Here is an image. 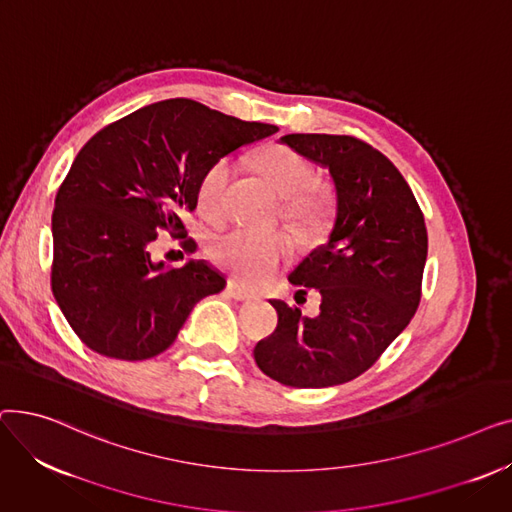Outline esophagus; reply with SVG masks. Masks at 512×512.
Listing matches in <instances>:
<instances>
[{"mask_svg":"<svg viewBox=\"0 0 512 512\" xmlns=\"http://www.w3.org/2000/svg\"><path fill=\"white\" fill-rule=\"evenodd\" d=\"M226 290H228L230 297L236 299V301H251V299H255V294H253L251 290H247L245 286H240V284L234 282V280H228Z\"/></svg>","mask_w":512,"mask_h":512,"instance_id":"1","label":"esophagus"}]
</instances>
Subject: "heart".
<instances>
[{"mask_svg":"<svg viewBox=\"0 0 512 512\" xmlns=\"http://www.w3.org/2000/svg\"><path fill=\"white\" fill-rule=\"evenodd\" d=\"M257 168L270 180L276 191L286 197L284 215L305 232L324 228L334 211V195L328 186L315 184V168L292 149L276 147L255 159ZM232 164L228 157L215 159L201 174L197 186V205L203 218L220 222L228 209V188ZM294 242L284 232H255L234 228L215 234L209 240V257L222 270L245 284L270 280L292 257Z\"/></svg>","mask_w":512,"mask_h":512,"instance_id":"b5f03b06","label":"heart"}]
</instances>
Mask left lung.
Here are the masks:
<instances>
[{"instance_id":"8db88e82","label":"left lung","mask_w":512,"mask_h":512,"mask_svg":"<svg viewBox=\"0 0 512 512\" xmlns=\"http://www.w3.org/2000/svg\"><path fill=\"white\" fill-rule=\"evenodd\" d=\"M282 143L326 166L336 224L288 280L317 288V317L270 301L278 328L255 346L257 367L292 388H326L367 371L409 326L427 259L423 211L392 161L348 134H286Z\"/></svg>"}]
</instances>
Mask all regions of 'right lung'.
Instances as JSON below:
<instances>
[{
  "instance_id": "right-lung-1",
  "label": "right lung",
  "mask_w": 512,
  "mask_h": 512,
  "mask_svg": "<svg viewBox=\"0 0 512 512\" xmlns=\"http://www.w3.org/2000/svg\"><path fill=\"white\" fill-rule=\"evenodd\" d=\"M278 126L245 122L193 99H166L101 128L58 188L51 215V290L91 351L145 361L176 340L191 309L226 280L203 261H151L157 230L182 236L201 174L215 159L270 137Z\"/></svg>"
}]
</instances>
